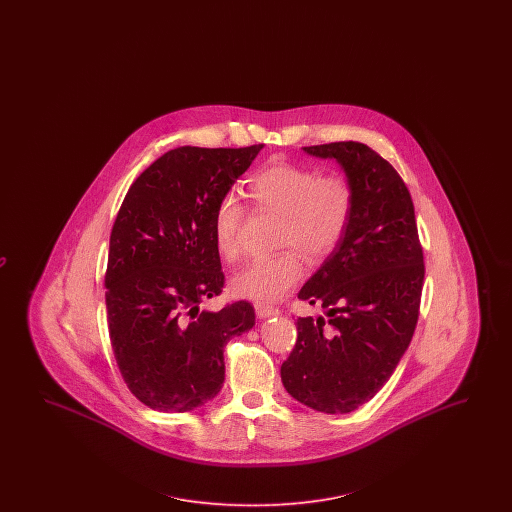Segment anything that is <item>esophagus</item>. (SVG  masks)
Returning <instances> with one entry per match:
<instances>
[{
	"instance_id": "34e87169",
	"label": "esophagus",
	"mask_w": 512,
	"mask_h": 512,
	"mask_svg": "<svg viewBox=\"0 0 512 512\" xmlns=\"http://www.w3.org/2000/svg\"><path fill=\"white\" fill-rule=\"evenodd\" d=\"M255 313H257L259 318H270L280 315V311L276 307H270V305H265V303H255Z\"/></svg>"
}]
</instances>
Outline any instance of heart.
Segmentation results:
<instances>
[{
    "label": "heart",
    "mask_w": 512,
    "mask_h": 512,
    "mask_svg": "<svg viewBox=\"0 0 512 512\" xmlns=\"http://www.w3.org/2000/svg\"><path fill=\"white\" fill-rule=\"evenodd\" d=\"M249 190L259 207L282 217L278 245H293L313 261L338 247L353 213V188L347 178L320 176L315 169L293 163L268 165L251 178ZM242 217L238 195H222L213 217V240L224 259L238 255ZM297 249L247 261L230 280L232 293L259 303L280 301L305 272Z\"/></svg>",
    "instance_id": "b5f03b06"
}]
</instances>
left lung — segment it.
<instances>
[{
    "label": "left lung",
    "mask_w": 512,
    "mask_h": 512,
    "mask_svg": "<svg viewBox=\"0 0 512 512\" xmlns=\"http://www.w3.org/2000/svg\"><path fill=\"white\" fill-rule=\"evenodd\" d=\"M303 151L340 165L353 213L338 247L297 293L328 318H297V341L280 374L299 403L351 413L382 390L413 340L424 257L413 199L386 159L359 142Z\"/></svg>",
    "instance_id": "obj_1"
}]
</instances>
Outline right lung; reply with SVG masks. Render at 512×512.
<instances>
[{
    "instance_id": "right-lung-1",
    "label": "right lung",
    "mask_w": 512,
    "mask_h": 512,
    "mask_svg": "<svg viewBox=\"0 0 512 512\" xmlns=\"http://www.w3.org/2000/svg\"><path fill=\"white\" fill-rule=\"evenodd\" d=\"M261 149L176 147L124 195L105 272L107 324L128 390L153 411L211 401L224 382V345L255 326L247 301L217 313L201 305L224 286L215 209Z\"/></svg>"
}]
</instances>
